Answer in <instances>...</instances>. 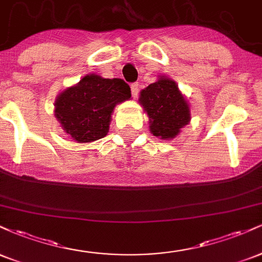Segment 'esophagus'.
Listing matches in <instances>:
<instances>
[{
	"label": "esophagus",
	"instance_id": "34e87169",
	"mask_svg": "<svg viewBox=\"0 0 262 262\" xmlns=\"http://www.w3.org/2000/svg\"><path fill=\"white\" fill-rule=\"evenodd\" d=\"M130 91H132V96H133L134 98H137L138 93H139V85H138V83H132Z\"/></svg>",
	"mask_w": 262,
	"mask_h": 262
}]
</instances>
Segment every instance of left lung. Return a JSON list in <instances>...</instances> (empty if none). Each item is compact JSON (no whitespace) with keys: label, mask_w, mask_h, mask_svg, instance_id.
Returning a JSON list of instances; mask_svg holds the SVG:
<instances>
[{"label":"left lung","mask_w":262,"mask_h":262,"mask_svg":"<svg viewBox=\"0 0 262 262\" xmlns=\"http://www.w3.org/2000/svg\"><path fill=\"white\" fill-rule=\"evenodd\" d=\"M139 103L149 117V130L154 137L171 140L191 122V110L177 83L161 75L140 91Z\"/></svg>","instance_id":"left-lung-1"}]
</instances>
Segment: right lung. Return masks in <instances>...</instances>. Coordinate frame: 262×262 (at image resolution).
<instances>
[{"mask_svg":"<svg viewBox=\"0 0 262 262\" xmlns=\"http://www.w3.org/2000/svg\"><path fill=\"white\" fill-rule=\"evenodd\" d=\"M130 97V87L123 80L87 74L56 96L54 116L71 139L91 143L106 137L114 108Z\"/></svg>","mask_w":262,"mask_h":262,"instance_id":"1","label":"right lung"}]
</instances>
